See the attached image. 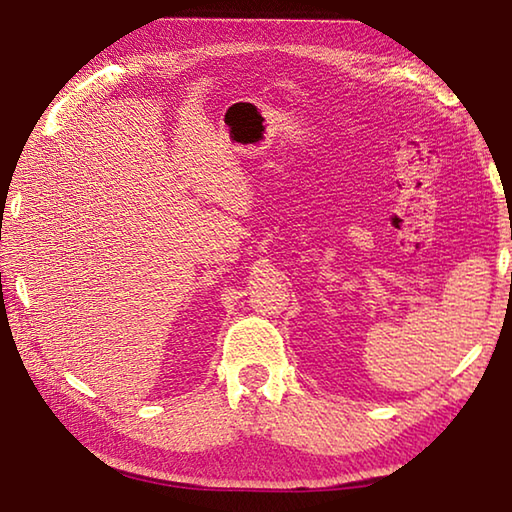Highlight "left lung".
<instances>
[{"mask_svg": "<svg viewBox=\"0 0 512 512\" xmlns=\"http://www.w3.org/2000/svg\"><path fill=\"white\" fill-rule=\"evenodd\" d=\"M510 277H512V275H510Z\"/></svg>", "mask_w": 512, "mask_h": 512, "instance_id": "left-lung-1", "label": "left lung"}]
</instances>
